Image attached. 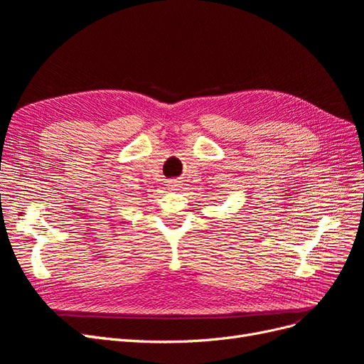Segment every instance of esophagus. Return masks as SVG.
<instances>
[{"label":"esophagus","instance_id":"1","mask_svg":"<svg viewBox=\"0 0 364 364\" xmlns=\"http://www.w3.org/2000/svg\"><path fill=\"white\" fill-rule=\"evenodd\" d=\"M176 185H178V181H171L170 182V186H176Z\"/></svg>","mask_w":364,"mask_h":364}]
</instances>
